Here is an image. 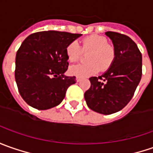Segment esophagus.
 <instances>
[{"instance_id":"34e87169","label":"esophagus","mask_w":153,"mask_h":153,"mask_svg":"<svg viewBox=\"0 0 153 153\" xmlns=\"http://www.w3.org/2000/svg\"><path fill=\"white\" fill-rule=\"evenodd\" d=\"M76 80H77V82H79L80 80H81V79H80L79 77H76Z\"/></svg>"}]
</instances>
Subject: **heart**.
I'll return each instance as SVG.
<instances>
[{
    "instance_id": "1",
    "label": "heart",
    "mask_w": 153,
    "mask_h": 153,
    "mask_svg": "<svg viewBox=\"0 0 153 153\" xmlns=\"http://www.w3.org/2000/svg\"><path fill=\"white\" fill-rule=\"evenodd\" d=\"M83 52H89L86 56L88 62L70 67L69 73L72 75L85 78L97 74L99 70L106 71L112 66L116 56L114 46L108 43L105 36L98 34H92L84 38L81 41V47L78 42L73 41L66 48L67 58L71 62L79 60Z\"/></svg>"
}]
</instances>
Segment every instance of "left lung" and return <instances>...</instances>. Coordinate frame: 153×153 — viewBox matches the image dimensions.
I'll return each instance as SVG.
<instances>
[{
    "label": "left lung",
    "instance_id": "1",
    "mask_svg": "<svg viewBox=\"0 0 153 153\" xmlns=\"http://www.w3.org/2000/svg\"><path fill=\"white\" fill-rule=\"evenodd\" d=\"M116 56L112 66L99 77H91L85 93L87 106L108 115L120 111L133 97L142 74V56L136 44L125 34L108 31Z\"/></svg>",
    "mask_w": 153,
    "mask_h": 153
}]
</instances>
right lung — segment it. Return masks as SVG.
<instances>
[{
    "instance_id": "obj_1",
    "label": "right lung",
    "mask_w": 153,
    "mask_h": 153,
    "mask_svg": "<svg viewBox=\"0 0 153 153\" xmlns=\"http://www.w3.org/2000/svg\"><path fill=\"white\" fill-rule=\"evenodd\" d=\"M80 34L41 31L29 35L16 55L15 79L22 98L32 108L46 110L59 105L75 76H66V48Z\"/></svg>"
}]
</instances>
